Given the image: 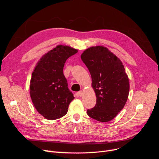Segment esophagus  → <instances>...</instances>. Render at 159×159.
Segmentation results:
<instances>
[{"mask_svg": "<svg viewBox=\"0 0 159 159\" xmlns=\"http://www.w3.org/2000/svg\"><path fill=\"white\" fill-rule=\"evenodd\" d=\"M77 95H78V96H79V97H81V96H82V95H83L82 91H78V92L77 93Z\"/></svg>", "mask_w": 159, "mask_h": 159, "instance_id": "34e87169", "label": "esophagus"}]
</instances>
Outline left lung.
Masks as SVG:
<instances>
[{"instance_id":"8db88e82","label":"left lung","mask_w":159,"mask_h":159,"mask_svg":"<svg viewBox=\"0 0 159 159\" xmlns=\"http://www.w3.org/2000/svg\"><path fill=\"white\" fill-rule=\"evenodd\" d=\"M81 59L88 68L96 105L88 109V116L100 122H108L124 107L129 93V81L122 61L106 47L86 49Z\"/></svg>"}]
</instances>
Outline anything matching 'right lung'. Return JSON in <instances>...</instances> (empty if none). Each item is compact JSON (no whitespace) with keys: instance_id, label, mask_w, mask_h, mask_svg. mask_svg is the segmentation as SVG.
Returning <instances> with one entry per match:
<instances>
[{"instance_id":"right-lung-1","label":"right lung","mask_w":159,"mask_h":159,"mask_svg":"<svg viewBox=\"0 0 159 159\" xmlns=\"http://www.w3.org/2000/svg\"><path fill=\"white\" fill-rule=\"evenodd\" d=\"M78 52L69 46L58 45L39 60L33 70L30 94L37 111L48 120L62 117L74 99L63 73L68 57Z\"/></svg>"}]
</instances>
